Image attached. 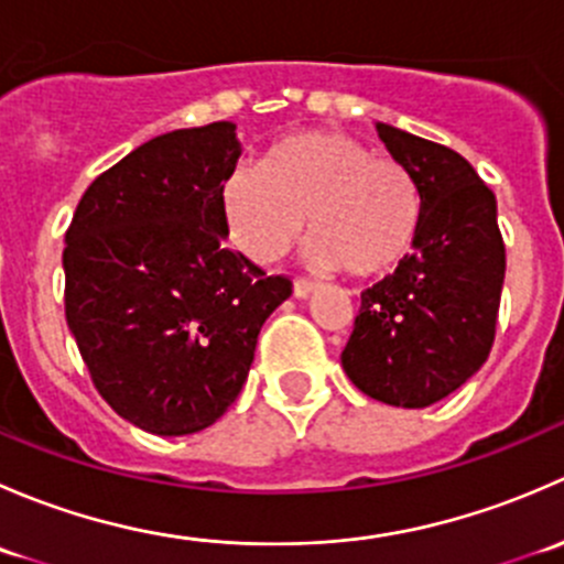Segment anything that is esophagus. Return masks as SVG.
<instances>
[{"mask_svg":"<svg viewBox=\"0 0 564 564\" xmlns=\"http://www.w3.org/2000/svg\"><path fill=\"white\" fill-rule=\"evenodd\" d=\"M318 289L316 281H308V278H294V297H308Z\"/></svg>","mask_w":564,"mask_h":564,"instance_id":"34e87169","label":"esophagus"}]
</instances>
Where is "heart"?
<instances>
[{"label": "heart", "mask_w": 564, "mask_h": 564, "mask_svg": "<svg viewBox=\"0 0 564 564\" xmlns=\"http://www.w3.org/2000/svg\"><path fill=\"white\" fill-rule=\"evenodd\" d=\"M231 242L248 259L275 261L305 229L311 259L351 278H384L414 253L425 220L423 185L395 158L329 130L270 147L261 166L235 169L220 185Z\"/></svg>", "instance_id": "1"}]
</instances>
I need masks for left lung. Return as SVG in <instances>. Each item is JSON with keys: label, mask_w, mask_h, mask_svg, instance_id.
Listing matches in <instances>:
<instances>
[{"label": "left lung", "mask_w": 564, "mask_h": 564, "mask_svg": "<svg viewBox=\"0 0 564 564\" xmlns=\"http://www.w3.org/2000/svg\"><path fill=\"white\" fill-rule=\"evenodd\" d=\"M379 139L423 185L414 253L360 294L340 362L357 390L423 409L480 371L497 335L505 242L497 198L451 147L379 122Z\"/></svg>", "instance_id": "8db88e82"}]
</instances>
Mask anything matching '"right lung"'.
<instances>
[{
    "instance_id": "1",
    "label": "right lung",
    "mask_w": 564,
    "mask_h": 564,
    "mask_svg": "<svg viewBox=\"0 0 564 564\" xmlns=\"http://www.w3.org/2000/svg\"><path fill=\"white\" fill-rule=\"evenodd\" d=\"M237 158L231 122L158 135L87 187L65 231L67 327L108 406L150 434L213 425L292 294L224 246L220 185Z\"/></svg>"
}]
</instances>
